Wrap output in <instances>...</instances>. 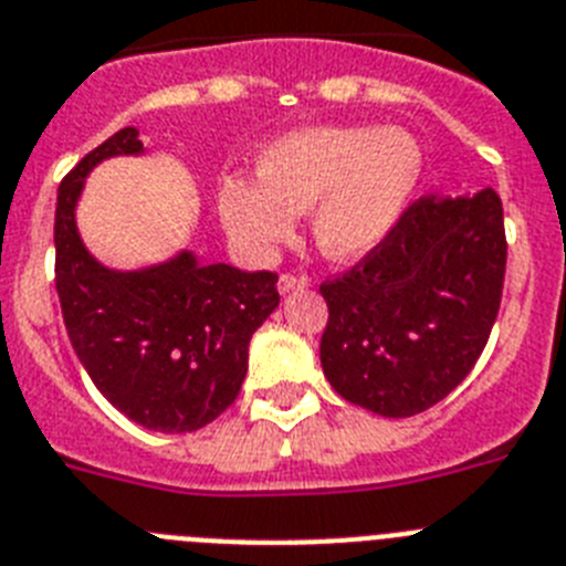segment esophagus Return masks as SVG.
I'll return each instance as SVG.
<instances>
[{"label":"esophagus","mask_w":566,"mask_h":566,"mask_svg":"<svg viewBox=\"0 0 566 566\" xmlns=\"http://www.w3.org/2000/svg\"><path fill=\"white\" fill-rule=\"evenodd\" d=\"M302 287H307V279L296 276V273H282V279H279V290H282V293H293V290Z\"/></svg>","instance_id":"obj_1"}]
</instances>
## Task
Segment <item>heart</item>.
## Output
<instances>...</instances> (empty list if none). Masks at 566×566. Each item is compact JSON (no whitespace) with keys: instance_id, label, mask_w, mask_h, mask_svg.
<instances>
[{"instance_id":"heart-1","label":"heart","mask_w":566,"mask_h":566,"mask_svg":"<svg viewBox=\"0 0 566 566\" xmlns=\"http://www.w3.org/2000/svg\"><path fill=\"white\" fill-rule=\"evenodd\" d=\"M424 154L399 127H304L270 142L259 176L219 185V213L235 242L270 255L311 210V235L331 262H358L401 222Z\"/></svg>"}]
</instances>
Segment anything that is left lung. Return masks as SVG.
I'll list each match as a JSON object with an SVG mask.
<instances>
[{"mask_svg":"<svg viewBox=\"0 0 566 566\" xmlns=\"http://www.w3.org/2000/svg\"><path fill=\"white\" fill-rule=\"evenodd\" d=\"M507 268L493 188L421 196L385 242L324 282L322 370L350 405L407 419L439 405L479 361Z\"/></svg>","mask_w":566,"mask_h":566,"instance_id":"left-lung-1","label":"left lung"}]
</instances>
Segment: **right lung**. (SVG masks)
I'll use <instances>...</instances> for the list:
<instances>
[{
	"mask_svg": "<svg viewBox=\"0 0 566 566\" xmlns=\"http://www.w3.org/2000/svg\"><path fill=\"white\" fill-rule=\"evenodd\" d=\"M139 154V130L122 127L59 185L56 293L67 338L102 396L147 430L190 432L219 419L242 390L250 338L279 307V276L201 264L193 250L142 270L93 259L76 228L87 174Z\"/></svg>",
	"mask_w": 566,
	"mask_h": 566,
	"instance_id": "obj_1",
	"label": "right lung"
}]
</instances>
